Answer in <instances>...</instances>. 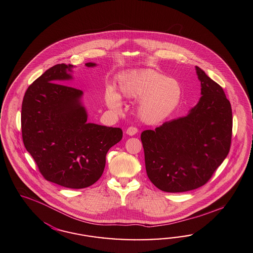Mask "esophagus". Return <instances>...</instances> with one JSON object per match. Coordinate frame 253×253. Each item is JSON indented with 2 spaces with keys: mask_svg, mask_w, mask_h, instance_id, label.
<instances>
[{
  "mask_svg": "<svg viewBox=\"0 0 253 253\" xmlns=\"http://www.w3.org/2000/svg\"><path fill=\"white\" fill-rule=\"evenodd\" d=\"M137 131H138V129H137L136 127L131 126V127H129V128L127 129L126 133H127V134H129V135H134V134H135Z\"/></svg>",
  "mask_w": 253,
  "mask_h": 253,
  "instance_id": "1",
  "label": "esophagus"
}]
</instances>
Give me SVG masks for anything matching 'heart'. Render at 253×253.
I'll use <instances>...</instances> for the list:
<instances>
[{
  "label": "heart",
  "instance_id": "heart-1",
  "mask_svg": "<svg viewBox=\"0 0 253 253\" xmlns=\"http://www.w3.org/2000/svg\"><path fill=\"white\" fill-rule=\"evenodd\" d=\"M122 96L138 101L137 115L142 122L156 124L165 121L179 107L182 99V86L175 78L152 69L130 71L119 78ZM106 104L115 111H121L122 98L112 86L104 93Z\"/></svg>",
  "mask_w": 253,
  "mask_h": 253
}]
</instances>
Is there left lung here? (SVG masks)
<instances>
[{
	"instance_id": "obj_1",
	"label": "left lung",
	"mask_w": 253,
	"mask_h": 253,
	"mask_svg": "<svg viewBox=\"0 0 253 253\" xmlns=\"http://www.w3.org/2000/svg\"><path fill=\"white\" fill-rule=\"evenodd\" d=\"M202 98L185 117L142 131L146 171L165 192H186L204 185L230 152L232 106L222 87L196 67Z\"/></svg>"
}]
</instances>
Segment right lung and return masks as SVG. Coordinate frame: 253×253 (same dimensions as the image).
Here are the masks:
<instances>
[{
  "label": "right lung",
  "instance_id": "right-lung-1",
  "mask_svg": "<svg viewBox=\"0 0 253 253\" xmlns=\"http://www.w3.org/2000/svg\"><path fill=\"white\" fill-rule=\"evenodd\" d=\"M72 68L55 65L29 85L21 105V132L47 181L80 189L101 178L106 153L122 140V130L86 122L83 91L63 84L72 79Z\"/></svg>",
  "mask_w": 253,
  "mask_h": 253
}]
</instances>
